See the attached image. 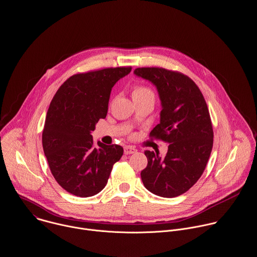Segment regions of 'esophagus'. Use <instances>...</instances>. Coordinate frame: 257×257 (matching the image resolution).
Masks as SVG:
<instances>
[{"label": "esophagus", "mask_w": 257, "mask_h": 257, "mask_svg": "<svg viewBox=\"0 0 257 257\" xmlns=\"http://www.w3.org/2000/svg\"><path fill=\"white\" fill-rule=\"evenodd\" d=\"M136 152H137V150L132 146H125L124 147V153L125 154H134Z\"/></svg>", "instance_id": "esophagus-1"}]
</instances>
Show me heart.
I'll list each match as a JSON object with an SVG mask.
<instances>
[{"label":"heart","mask_w":257,"mask_h":257,"mask_svg":"<svg viewBox=\"0 0 257 257\" xmlns=\"http://www.w3.org/2000/svg\"><path fill=\"white\" fill-rule=\"evenodd\" d=\"M132 98L133 99L150 98V99L154 100L155 94L152 91V89L147 87V85L138 84V85H135V87H133V89H132Z\"/></svg>","instance_id":"1"}]
</instances>
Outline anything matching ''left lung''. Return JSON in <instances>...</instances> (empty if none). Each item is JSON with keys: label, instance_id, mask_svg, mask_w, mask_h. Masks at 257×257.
I'll list each match as a JSON object with an SVG mask.
<instances>
[{"label": "left lung", "instance_id": "1", "mask_svg": "<svg viewBox=\"0 0 257 257\" xmlns=\"http://www.w3.org/2000/svg\"><path fill=\"white\" fill-rule=\"evenodd\" d=\"M134 73L150 80L158 91L162 110L151 138L169 143L164 158L146 150L141 172L144 187L163 198L189 191L201 178L213 147V126L207 103L188 75L162 67H138Z\"/></svg>", "mask_w": 257, "mask_h": 257}]
</instances>
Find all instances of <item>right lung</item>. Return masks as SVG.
Listing matches in <instances>:
<instances>
[{"mask_svg": "<svg viewBox=\"0 0 257 257\" xmlns=\"http://www.w3.org/2000/svg\"><path fill=\"white\" fill-rule=\"evenodd\" d=\"M131 69L107 67L73 74L50 103L42 132L44 154L57 184L74 196L100 193L123 155L120 145H96L91 132L107 116L114 84Z\"/></svg>", "mask_w": 257, "mask_h": 257, "instance_id": "add662e5", "label": "right lung"}]
</instances>
